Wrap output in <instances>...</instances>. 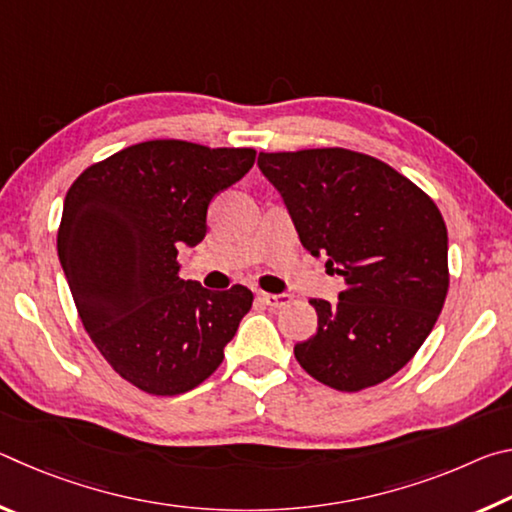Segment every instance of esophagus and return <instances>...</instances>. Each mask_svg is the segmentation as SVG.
I'll return each instance as SVG.
<instances>
[{"label":"esophagus","mask_w":512,"mask_h":512,"mask_svg":"<svg viewBox=\"0 0 512 512\" xmlns=\"http://www.w3.org/2000/svg\"><path fill=\"white\" fill-rule=\"evenodd\" d=\"M259 300H262L264 305L273 307V309H282V307H287L289 302H291V298L287 296V293H280V296H275V293H259Z\"/></svg>","instance_id":"34e87169"}]
</instances>
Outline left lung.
I'll return each mask as SVG.
<instances>
[{"label": "left lung", "mask_w": 512, "mask_h": 512, "mask_svg": "<svg viewBox=\"0 0 512 512\" xmlns=\"http://www.w3.org/2000/svg\"><path fill=\"white\" fill-rule=\"evenodd\" d=\"M311 255L341 275L339 302L309 300L311 339L293 348L334 391L377 386L409 363L449 289L447 228L429 194L372 155L341 149L259 153Z\"/></svg>", "instance_id": "8db88e82"}]
</instances>
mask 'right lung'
<instances>
[{
	"label": "right lung",
	"instance_id": "obj_1",
	"mask_svg": "<svg viewBox=\"0 0 512 512\" xmlns=\"http://www.w3.org/2000/svg\"><path fill=\"white\" fill-rule=\"evenodd\" d=\"M255 149L185 140L126 146L65 196L58 257L85 332L121 379L180 395L221 366L253 291L180 277L178 248L203 241L207 205L255 164Z\"/></svg>",
	"mask_w": 512,
	"mask_h": 512
}]
</instances>
